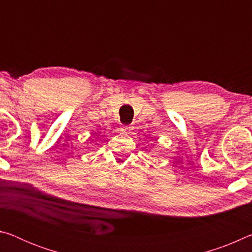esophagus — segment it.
<instances>
[{"mask_svg":"<svg viewBox=\"0 0 252 252\" xmlns=\"http://www.w3.org/2000/svg\"><path fill=\"white\" fill-rule=\"evenodd\" d=\"M132 129H131V126H122V127H121V131L122 132H125V133H131V131Z\"/></svg>","mask_w":252,"mask_h":252,"instance_id":"34e87169","label":"esophagus"}]
</instances>
